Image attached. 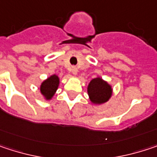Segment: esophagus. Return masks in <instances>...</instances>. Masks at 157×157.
<instances>
[{
  "instance_id": "1",
  "label": "esophagus",
  "mask_w": 157,
  "mask_h": 157,
  "mask_svg": "<svg viewBox=\"0 0 157 157\" xmlns=\"http://www.w3.org/2000/svg\"><path fill=\"white\" fill-rule=\"evenodd\" d=\"M71 72H72V74H73L74 75H77V73H78V69H77L76 67L73 66V67H72V69H71Z\"/></svg>"
}]
</instances>
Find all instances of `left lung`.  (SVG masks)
Listing matches in <instances>:
<instances>
[{
  "label": "left lung",
  "instance_id": "1",
  "mask_svg": "<svg viewBox=\"0 0 157 157\" xmlns=\"http://www.w3.org/2000/svg\"><path fill=\"white\" fill-rule=\"evenodd\" d=\"M113 89L111 85L101 78L97 76L91 80L87 86V93L93 105H101L109 101L111 98Z\"/></svg>",
  "mask_w": 157,
  "mask_h": 157
}]
</instances>
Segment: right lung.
Here are the masks:
<instances>
[{"label": "right lung", "instance_id": "add662e5", "mask_svg": "<svg viewBox=\"0 0 157 157\" xmlns=\"http://www.w3.org/2000/svg\"><path fill=\"white\" fill-rule=\"evenodd\" d=\"M59 83L60 78L57 75H52L41 82L39 90L44 100L51 101L53 99L59 87Z\"/></svg>", "mask_w": 157, "mask_h": 157}]
</instances>
